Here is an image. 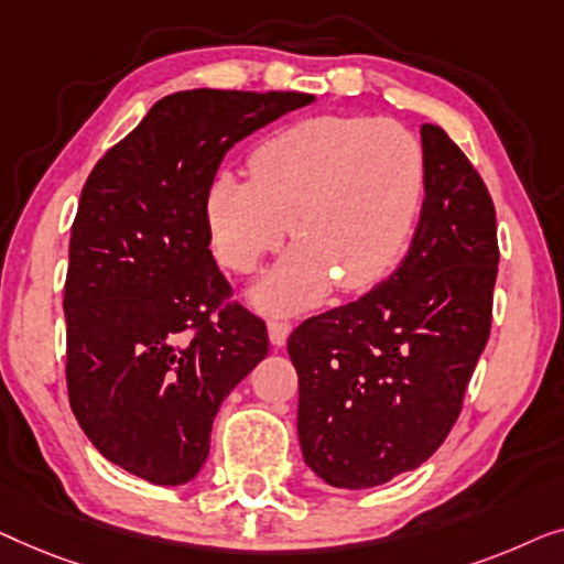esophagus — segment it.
Wrapping results in <instances>:
<instances>
[{
    "instance_id": "34e87169",
    "label": "esophagus",
    "mask_w": 564,
    "mask_h": 564,
    "mask_svg": "<svg viewBox=\"0 0 564 564\" xmlns=\"http://www.w3.org/2000/svg\"><path fill=\"white\" fill-rule=\"evenodd\" d=\"M291 335V322L289 319H271L268 322V337L275 347H283L285 339Z\"/></svg>"
}]
</instances>
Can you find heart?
I'll use <instances>...</instances> for the list:
<instances>
[{"label": "heart", "mask_w": 564, "mask_h": 564, "mask_svg": "<svg viewBox=\"0 0 564 564\" xmlns=\"http://www.w3.org/2000/svg\"><path fill=\"white\" fill-rule=\"evenodd\" d=\"M250 176L221 171L204 199L214 256L250 273L285 232L296 245L256 289L268 308L312 304L332 285L378 283L406 250L426 192L424 145L365 115L304 117L268 134Z\"/></svg>", "instance_id": "b5f03b06"}]
</instances>
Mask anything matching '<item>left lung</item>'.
<instances>
[{"mask_svg": "<svg viewBox=\"0 0 564 564\" xmlns=\"http://www.w3.org/2000/svg\"><path fill=\"white\" fill-rule=\"evenodd\" d=\"M422 145L426 192L406 258L289 337L304 463L335 488L380 486L430 459L490 335L494 199L442 127L424 124Z\"/></svg>", "mask_w": 564, "mask_h": 564, "instance_id": "1", "label": "left lung"}]
</instances>
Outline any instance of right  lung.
<instances>
[{
    "label": "right lung",
    "instance_id": "obj_1",
    "mask_svg": "<svg viewBox=\"0 0 564 564\" xmlns=\"http://www.w3.org/2000/svg\"><path fill=\"white\" fill-rule=\"evenodd\" d=\"M312 101L171 94L86 178L63 285L68 401L94 447L142 480L196 478L221 401L268 355L265 322L214 263L204 199L235 142Z\"/></svg>",
    "mask_w": 564,
    "mask_h": 564
}]
</instances>
